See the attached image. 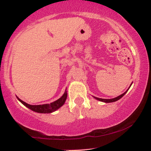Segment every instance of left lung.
<instances>
[{"label": "left lung", "mask_w": 151, "mask_h": 151, "mask_svg": "<svg viewBox=\"0 0 151 151\" xmlns=\"http://www.w3.org/2000/svg\"><path fill=\"white\" fill-rule=\"evenodd\" d=\"M129 89H128V90H129ZM128 90L126 91H125L124 93H122V94H121L120 96H117V97L116 98H114V99H101V98H97V97H95V96H93V98H95L96 99L99 100V101H103V102H105V103H111V102H114V101H118V100H119L121 97H123V96L125 95V93L127 92Z\"/></svg>", "instance_id": "obj_1"}]
</instances>
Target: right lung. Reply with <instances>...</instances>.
I'll use <instances>...</instances> for the list:
<instances>
[{
  "mask_svg": "<svg viewBox=\"0 0 151 151\" xmlns=\"http://www.w3.org/2000/svg\"><path fill=\"white\" fill-rule=\"evenodd\" d=\"M67 92L65 90V93L62 96L60 97L59 99L57 101L52 102L50 104H42V105H30L28 104L25 103V101H22L21 99H20L18 97V99L20 101L23 105H25L26 107H27L28 109H31L33 111L37 112V113H41V114H50L52 113V112L55 111L56 110H58V109H60L62 105L65 104V102L67 99Z\"/></svg>",
  "mask_w": 151,
  "mask_h": 151,
  "instance_id": "1",
  "label": "right lung"
}]
</instances>
